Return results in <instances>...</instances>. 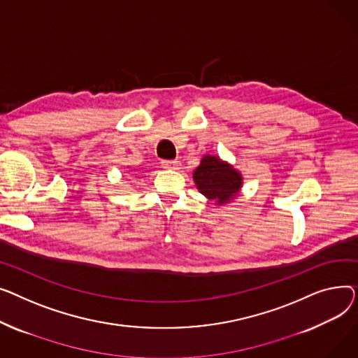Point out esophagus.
Instances as JSON below:
<instances>
[{
	"label": "esophagus",
	"mask_w": 358,
	"mask_h": 358,
	"mask_svg": "<svg viewBox=\"0 0 358 358\" xmlns=\"http://www.w3.org/2000/svg\"><path fill=\"white\" fill-rule=\"evenodd\" d=\"M162 166L166 169H179L180 162L179 160H162Z\"/></svg>",
	"instance_id": "esophagus-1"
}]
</instances>
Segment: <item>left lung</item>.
I'll list each match as a JSON object with an SVG mask.
<instances>
[{"label":"left lung","mask_w":358,"mask_h":358,"mask_svg":"<svg viewBox=\"0 0 358 358\" xmlns=\"http://www.w3.org/2000/svg\"><path fill=\"white\" fill-rule=\"evenodd\" d=\"M194 180L201 194L218 203L233 199L243 183L240 173L215 156H205L202 159L194 173Z\"/></svg>","instance_id":"left-lung-1"}]
</instances>
